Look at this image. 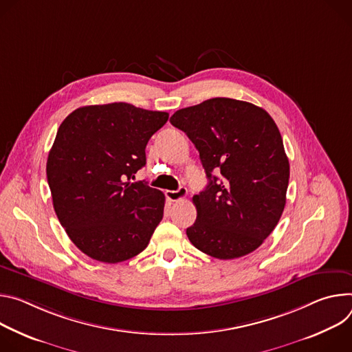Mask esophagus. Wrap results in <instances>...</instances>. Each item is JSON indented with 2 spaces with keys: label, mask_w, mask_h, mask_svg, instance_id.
<instances>
[{
  "label": "esophagus",
  "mask_w": 352,
  "mask_h": 352,
  "mask_svg": "<svg viewBox=\"0 0 352 352\" xmlns=\"http://www.w3.org/2000/svg\"><path fill=\"white\" fill-rule=\"evenodd\" d=\"M166 197L170 201H179L187 196V188L186 187H179L177 190H166Z\"/></svg>",
  "instance_id": "34e87169"
}]
</instances>
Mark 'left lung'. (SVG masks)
<instances>
[{
  "label": "left lung",
  "mask_w": 352,
  "mask_h": 352,
  "mask_svg": "<svg viewBox=\"0 0 352 352\" xmlns=\"http://www.w3.org/2000/svg\"><path fill=\"white\" fill-rule=\"evenodd\" d=\"M170 123L196 145L208 179L192 197L197 219L188 241L219 260L254 252L287 201L289 162L277 124L264 109L229 98L180 109Z\"/></svg>",
  "instance_id": "1"
}]
</instances>
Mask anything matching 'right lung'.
I'll return each mask as SVG.
<instances>
[{
    "mask_svg": "<svg viewBox=\"0 0 352 352\" xmlns=\"http://www.w3.org/2000/svg\"><path fill=\"white\" fill-rule=\"evenodd\" d=\"M168 117L119 102L76 109L58 127L46 166L53 207L91 258L114 264L137 256L162 221L165 194L130 179Z\"/></svg>",
    "mask_w": 352,
    "mask_h": 352,
    "instance_id": "1",
    "label": "right lung"
}]
</instances>
